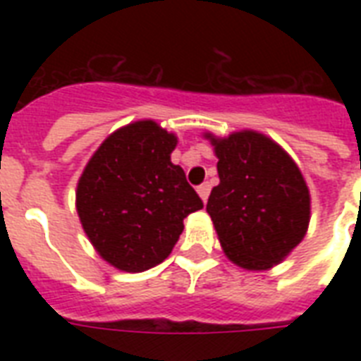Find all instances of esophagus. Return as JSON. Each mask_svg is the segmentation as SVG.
<instances>
[{"instance_id": "1", "label": "esophagus", "mask_w": 361, "mask_h": 361, "mask_svg": "<svg viewBox=\"0 0 361 361\" xmlns=\"http://www.w3.org/2000/svg\"><path fill=\"white\" fill-rule=\"evenodd\" d=\"M198 195H200V198H202L204 202H208V197H209V191H212V185H209L208 181L206 183H202V185L198 187L197 189Z\"/></svg>"}]
</instances>
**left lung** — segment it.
Segmentation results:
<instances>
[{"label": "left lung", "mask_w": 361, "mask_h": 361, "mask_svg": "<svg viewBox=\"0 0 361 361\" xmlns=\"http://www.w3.org/2000/svg\"><path fill=\"white\" fill-rule=\"evenodd\" d=\"M219 159L208 198L221 247L240 268L268 269L303 240L311 197L290 155L257 130L206 135Z\"/></svg>", "instance_id": "left-lung-1"}]
</instances>
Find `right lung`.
<instances>
[{
	"mask_svg": "<svg viewBox=\"0 0 361 361\" xmlns=\"http://www.w3.org/2000/svg\"><path fill=\"white\" fill-rule=\"evenodd\" d=\"M178 138L155 121L114 130L93 153L76 187V212L95 251L123 271H146L169 257L187 215L202 209L181 166Z\"/></svg>",
	"mask_w": 361,
	"mask_h": 361,
	"instance_id": "obj_1",
	"label": "right lung"
}]
</instances>
